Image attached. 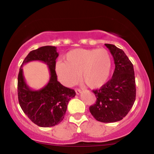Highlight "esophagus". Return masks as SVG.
Returning <instances> with one entry per match:
<instances>
[{"label":"esophagus","mask_w":154,"mask_h":154,"mask_svg":"<svg viewBox=\"0 0 154 154\" xmlns=\"http://www.w3.org/2000/svg\"><path fill=\"white\" fill-rule=\"evenodd\" d=\"M75 91H76V94H80L82 93V91H81V89H80V88H76Z\"/></svg>","instance_id":"esophagus-1"}]
</instances>
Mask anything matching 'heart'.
Returning <instances> with one entry per match:
<instances>
[{
    "mask_svg": "<svg viewBox=\"0 0 154 154\" xmlns=\"http://www.w3.org/2000/svg\"><path fill=\"white\" fill-rule=\"evenodd\" d=\"M112 61L106 48H75L66 54V62L56 63L55 71L60 82L72 86L80 78L91 88H99L108 82Z\"/></svg>",
    "mask_w": 154,
    "mask_h": 154,
    "instance_id": "heart-1",
    "label": "heart"
}]
</instances>
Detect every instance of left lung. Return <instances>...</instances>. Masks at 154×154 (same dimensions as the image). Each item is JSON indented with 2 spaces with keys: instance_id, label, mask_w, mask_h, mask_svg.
Returning <instances> with one entry per match:
<instances>
[{
  "instance_id": "1",
  "label": "left lung",
  "mask_w": 154,
  "mask_h": 154,
  "mask_svg": "<svg viewBox=\"0 0 154 154\" xmlns=\"http://www.w3.org/2000/svg\"><path fill=\"white\" fill-rule=\"evenodd\" d=\"M105 45L114 57L115 69L109 81L93 91L97 101L89 110L97 121L115 122L127 115L135 102V76L132 63L125 53L114 45Z\"/></svg>"
}]
</instances>
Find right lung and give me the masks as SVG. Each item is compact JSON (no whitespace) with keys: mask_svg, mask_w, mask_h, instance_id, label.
Listing matches in <instances>:
<instances>
[{"mask_svg":"<svg viewBox=\"0 0 154 154\" xmlns=\"http://www.w3.org/2000/svg\"><path fill=\"white\" fill-rule=\"evenodd\" d=\"M58 54L55 46H46L30 51L20 68L17 80L19 104L31 121L43 128L52 127L63 119L69 102L76 95L74 90L57 81L55 72ZM41 61L48 66V83L39 90L31 89L25 81L22 67L32 61Z\"/></svg>","mask_w":154,"mask_h":154,"instance_id":"right-lung-1","label":"right lung"}]
</instances>
